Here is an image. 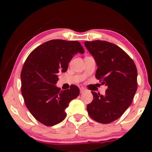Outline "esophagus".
I'll list each match as a JSON object with an SVG mask.
<instances>
[{"label":"esophagus","mask_w":152,"mask_h":152,"mask_svg":"<svg viewBox=\"0 0 152 152\" xmlns=\"http://www.w3.org/2000/svg\"><path fill=\"white\" fill-rule=\"evenodd\" d=\"M80 93L82 94L84 91H85V89H84V88H81L80 89Z\"/></svg>","instance_id":"34e87169"}]
</instances>
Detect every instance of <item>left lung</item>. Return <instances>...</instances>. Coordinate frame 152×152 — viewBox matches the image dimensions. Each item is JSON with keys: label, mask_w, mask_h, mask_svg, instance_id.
<instances>
[{"label": "left lung", "mask_w": 152, "mask_h": 152, "mask_svg": "<svg viewBox=\"0 0 152 152\" xmlns=\"http://www.w3.org/2000/svg\"><path fill=\"white\" fill-rule=\"evenodd\" d=\"M84 45L96 63V78L108 87L104 95L92 91L93 100L87 111L92 119L108 124L121 117L132 104L137 88V68L114 43L95 40L85 42Z\"/></svg>", "instance_id": "1"}]
</instances>
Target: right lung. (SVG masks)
Instances as JSON below:
<instances>
[{"mask_svg":"<svg viewBox=\"0 0 152 152\" xmlns=\"http://www.w3.org/2000/svg\"><path fill=\"white\" fill-rule=\"evenodd\" d=\"M77 53H84L80 42L53 39L36 48L25 61L20 73L21 93L28 110L43 125L53 126L64 121L65 109L80 94L75 85L63 91L56 86L58 73L66 72Z\"/></svg>","mask_w":152,"mask_h":152,"instance_id":"right-lung-1","label":"right lung"}]
</instances>
